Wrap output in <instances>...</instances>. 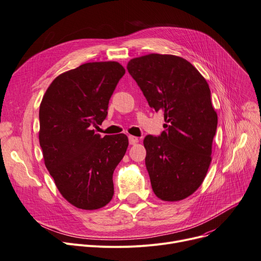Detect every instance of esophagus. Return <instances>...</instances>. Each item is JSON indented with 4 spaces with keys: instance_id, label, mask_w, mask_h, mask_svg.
Segmentation results:
<instances>
[{
    "instance_id": "34e87169",
    "label": "esophagus",
    "mask_w": 261,
    "mask_h": 261,
    "mask_svg": "<svg viewBox=\"0 0 261 261\" xmlns=\"http://www.w3.org/2000/svg\"><path fill=\"white\" fill-rule=\"evenodd\" d=\"M128 141H129L130 145H134V144L139 142V139L137 137H135V136H128Z\"/></svg>"
}]
</instances>
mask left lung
Segmentation results:
<instances>
[{
    "instance_id": "obj_1",
    "label": "left lung",
    "mask_w": 261,
    "mask_h": 261,
    "mask_svg": "<svg viewBox=\"0 0 261 261\" xmlns=\"http://www.w3.org/2000/svg\"><path fill=\"white\" fill-rule=\"evenodd\" d=\"M127 70L166 122L161 136L143 141L152 190L165 202L184 199L202 185L212 160L217 114L209 85L188 61L171 54L133 58Z\"/></svg>"
}]
</instances>
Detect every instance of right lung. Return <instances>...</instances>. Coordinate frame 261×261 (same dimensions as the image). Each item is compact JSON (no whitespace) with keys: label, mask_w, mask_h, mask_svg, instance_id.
Segmentation results:
<instances>
[{"label":"right lung","mask_w":261,"mask_h":261,"mask_svg":"<svg viewBox=\"0 0 261 261\" xmlns=\"http://www.w3.org/2000/svg\"><path fill=\"white\" fill-rule=\"evenodd\" d=\"M124 73L117 62L84 64L58 75L39 106L45 165L58 191L76 208L96 210L113 198V173L128 138L101 137L92 126L106 119L110 98Z\"/></svg>","instance_id":"right-lung-1"}]
</instances>
